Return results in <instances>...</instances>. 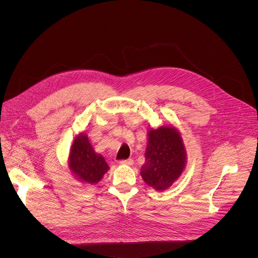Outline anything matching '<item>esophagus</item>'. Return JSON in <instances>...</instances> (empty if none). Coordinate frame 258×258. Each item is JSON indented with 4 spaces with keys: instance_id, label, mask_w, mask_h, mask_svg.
<instances>
[{
    "instance_id": "obj_1",
    "label": "esophagus",
    "mask_w": 258,
    "mask_h": 258,
    "mask_svg": "<svg viewBox=\"0 0 258 258\" xmlns=\"http://www.w3.org/2000/svg\"><path fill=\"white\" fill-rule=\"evenodd\" d=\"M119 163H120V164H125V165H133V164H134V160H133L132 158L123 159V160H120Z\"/></svg>"
}]
</instances>
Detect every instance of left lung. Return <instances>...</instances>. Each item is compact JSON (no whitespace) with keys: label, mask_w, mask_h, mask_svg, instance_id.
I'll return each mask as SVG.
<instances>
[{"label":"left lung","mask_w":258,"mask_h":258,"mask_svg":"<svg viewBox=\"0 0 258 258\" xmlns=\"http://www.w3.org/2000/svg\"><path fill=\"white\" fill-rule=\"evenodd\" d=\"M141 175L147 185L162 191L170 187L186 164V151L179 133L172 126H160L148 133V145Z\"/></svg>","instance_id":"1"}]
</instances>
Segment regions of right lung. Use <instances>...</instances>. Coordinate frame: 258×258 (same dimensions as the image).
<instances>
[{"label": "right lung", "instance_id": "1", "mask_svg": "<svg viewBox=\"0 0 258 258\" xmlns=\"http://www.w3.org/2000/svg\"><path fill=\"white\" fill-rule=\"evenodd\" d=\"M69 168L79 179L87 183H97L109 169L102 155L97 154L86 135H79L72 143Z\"/></svg>", "mask_w": 258, "mask_h": 258}]
</instances>
